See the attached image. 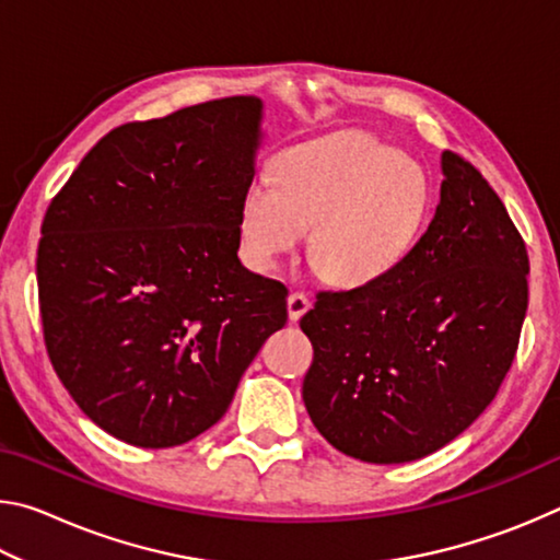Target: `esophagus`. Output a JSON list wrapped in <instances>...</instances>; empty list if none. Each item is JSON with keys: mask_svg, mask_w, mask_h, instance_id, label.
<instances>
[{"mask_svg": "<svg viewBox=\"0 0 560 560\" xmlns=\"http://www.w3.org/2000/svg\"><path fill=\"white\" fill-rule=\"evenodd\" d=\"M287 306H289V318H291V320H299V318L311 308V301H308L306 293L293 291V293H289Z\"/></svg>", "mask_w": 560, "mask_h": 560, "instance_id": "1", "label": "esophagus"}]
</instances>
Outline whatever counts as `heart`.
<instances>
[{
    "instance_id": "b5f03b06",
    "label": "heart",
    "mask_w": 560,
    "mask_h": 560,
    "mask_svg": "<svg viewBox=\"0 0 560 560\" xmlns=\"http://www.w3.org/2000/svg\"><path fill=\"white\" fill-rule=\"evenodd\" d=\"M271 185L254 179L236 207L244 264L271 271L308 232L320 279L358 289L385 279L415 249L430 220V183L400 150L371 136H336L287 148Z\"/></svg>"
}]
</instances>
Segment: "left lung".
<instances>
[{
  "label": "left lung",
  "mask_w": 560,
  "mask_h": 560,
  "mask_svg": "<svg viewBox=\"0 0 560 560\" xmlns=\"http://www.w3.org/2000/svg\"><path fill=\"white\" fill-rule=\"evenodd\" d=\"M428 232L385 279L318 293L301 318L314 346L303 402L348 457H428L494 400L528 306V257L504 202L474 165L442 153Z\"/></svg>",
  "instance_id": "obj_1"
}]
</instances>
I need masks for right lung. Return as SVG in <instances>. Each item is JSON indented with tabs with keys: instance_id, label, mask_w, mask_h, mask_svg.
<instances>
[{
	"instance_id": "obj_1",
	"label": "right lung",
	"mask_w": 560,
	"mask_h": 560,
	"mask_svg": "<svg viewBox=\"0 0 560 560\" xmlns=\"http://www.w3.org/2000/svg\"><path fill=\"white\" fill-rule=\"evenodd\" d=\"M261 118V98L232 96L110 130L46 210L36 279L54 371L136 447L210 430L287 324L283 283L236 257Z\"/></svg>"
}]
</instances>
